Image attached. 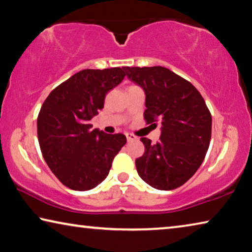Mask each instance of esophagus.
Returning a JSON list of instances; mask_svg holds the SVG:
<instances>
[{
	"label": "esophagus",
	"instance_id": "34e87169",
	"mask_svg": "<svg viewBox=\"0 0 252 252\" xmlns=\"http://www.w3.org/2000/svg\"><path fill=\"white\" fill-rule=\"evenodd\" d=\"M126 140L127 141H134V140H136V136L134 134L132 133H126Z\"/></svg>",
	"mask_w": 252,
	"mask_h": 252
}]
</instances>
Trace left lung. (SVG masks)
<instances>
[{
    "label": "left lung",
    "instance_id": "8db88e82",
    "mask_svg": "<svg viewBox=\"0 0 252 252\" xmlns=\"http://www.w3.org/2000/svg\"><path fill=\"white\" fill-rule=\"evenodd\" d=\"M123 70L143 89L147 123L161 121L159 142L140 139L146 150L135 160L136 171L158 190L176 189L197 172L206 157L211 138L210 111L197 89L167 67Z\"/></svg>",
    "mask_w": 252,
    "mask_h": 252
}]
</instances>
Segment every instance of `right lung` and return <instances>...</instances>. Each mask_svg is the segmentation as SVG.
<instances>
[{
    "label": "right lung",
    "instance_id": "1",
    "mask_svg": "<svg viewBox=\"0 0 252 252\" xmlns=\"http://www.w3.org/2000/svg\"><path fill=\"white\" fill-rule=\"evenodd\" d=\"M121 67L82 70L54 89L37 117V138L46 164L65 187L88 191L104 180L126 143L125 134L92 129L106 93L122 82Z\"/></svg>",
    "mask_w": 252,
    "mask_h": 252
}]
</instances>
